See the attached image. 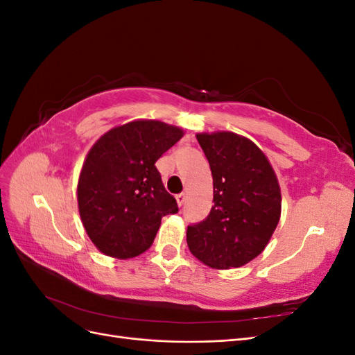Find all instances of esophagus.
I'll list each match as a JSON object with an SVG mask.
<instances>
[{
    "mask_svg": "<svg viewBox=\"0 0 355 355\" xmlns=\"http://www.w3.org/2000/svg\"><path fill=\"white\" fill-rule=\"evenodd\" d=\"M185 200H187V194H185V192H182V194H178V196H176L178 206H182V204L185 202Z\"/></svg>",
    "mask_w": 355,
    "mask_h": 355,
    "instance_id": "obj_1",
    "label": "esophagus"
}]
</instances>
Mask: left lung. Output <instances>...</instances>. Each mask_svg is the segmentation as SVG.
<instances>
[{
    "mask_svg": "<svg viewBox=\"0 0 355 355\" xmlns=\"http://www.w3.org/2000/svg\"><path fill=\"white\" fill-rule=\"evenodd\" d=\"M213 176L206 220L187 230L189 252L216 270L259 256L282 216V189L270 159L250 139L232 132L197 133Z\"/></svg>",
    "mask_w": 355,
    "mask_h": 355,
    "instance_id": "8db88e82",
    "label": "left lung"
}]
</instances>
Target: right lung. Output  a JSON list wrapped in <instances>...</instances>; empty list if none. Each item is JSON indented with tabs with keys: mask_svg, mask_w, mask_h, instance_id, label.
<instances>
[{
	"mask_svg": "<svg viewBox=\"0 0 355 355\" xmlns=\"http://www.w3.org/2000/svg\"><path fill=\"white\" fill-rule=\"evenodd\" d=\"M184 130L135 120L102 135L84 159L77 185L83 227L98 250L130 259L153 245L161 219L178 211L155 167Z\"/></svg>",
	"mask_w": 355,
	"mask_h": 355,
	"instance_id": "right-lung-1",
	"label": "right lung"
}]
</instances>
